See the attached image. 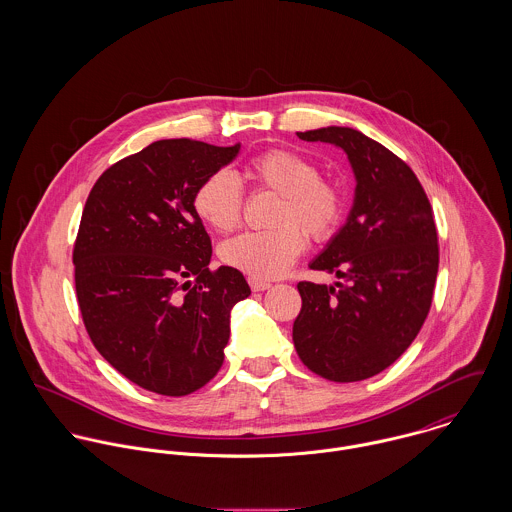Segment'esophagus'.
I'll return each instance as SVG.
<instances>
[{"label": "esophagus", "instance_id": "1", "mask_svg": "<svg viewBox=\"0 0 512 512\" xmlns=\"http://www.w3.org/2000/svg\"><path fill=\"white\" fill-rule=\"evenodd\" d=\"M248 284L252 288V292H266L272 288L270 282H264V280H258V278H248Z\"/></svg>", "mask_w": 512, "mask_h": 512}]
</instances>
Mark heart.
Returning <instances> with one entry per match:
<instances>
[{
	"label": "heart",
	"instance_id": "1",
	"mask_svg": "<svg viewBox=\"0 0 512 512\" xmlns=\"http://www.w3.org/2000/svg\"><path fill=\"white\" fill-rule=\"evenodd\" d=\"M244 177L260 191L280 195L272 230L242 232L220 246V260L258 280L282 276L305 250L306 232L327 240L339 228L345 201L341 191L319 179V167L290 149H268L252 157ZM193 207L199 219L219 232L232 230L242 217L244 193L228 171L211 173L195 191Z\"/></svg>",
	"mask_w": 512,
	"mask_h": 512
}]
</instances>
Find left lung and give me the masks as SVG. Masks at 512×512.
I'll return each mask as SVG.
<instances>
[{"mask_svg":"<svg viewBox=\"0 0 512 512\" xmlns=\"http://www.w3.org/2000/svg\"><path fill=\"white\" fill-rule=\"evenodd\" d=\"M297 138L341 147L357 187L347 222L309 264L343 282L297 284L293 345L327 380H365L392 365L428 317L439 264L432 205L414 171L359 130L329 126Z\"/></svg>","mask_w":512,"mask_h":512,"instance_id":"1","label":"left lung"}]
</instances>
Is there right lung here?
<instances>
[{
  "label": "right lung",
  "instance_id": "obj_1",
  "mask_svg": "<svg viewBox=\"0 0 512 512\" xmlns=\"http://www.w3.org/2000/svg\"><path fill=\"white\" fill-rule=\"evenodd\" d=\"M240 144L159 140L94 183L74 242V284L98 353L134 384L185 396L222 366L244 276L209 270L213 246L193 197Z\"/></svg>",
  "mask_w": 512,
  "mask_h": 512
}]
</instances>
